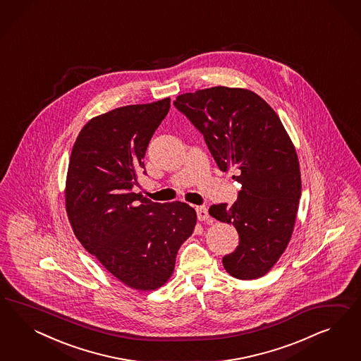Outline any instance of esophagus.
Returning a JSON list of instances; mask_svg holds the SVG:
<instances>
[{
    "label": "esophagus",
    "mask_w": 361,
    "mask_h": 361,
    "mask_svg": "<svg viewBox=\"0 0 361 361\" xmlns=\"http://www.w3.org/2000/svg\"><path fill=\"white\" fill-rule=\"evenodd\" d=\"M196 212L197 219H200V221H207V219H209V213L207 207H197Z\"/></svg>",
    "instance_id": "1"
}]
</instances>
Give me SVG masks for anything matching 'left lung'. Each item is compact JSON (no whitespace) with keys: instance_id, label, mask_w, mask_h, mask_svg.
<instances>
[{"instance_id":"left-lung-1","label":"left lung","mask_w":361,"mask_h":361,"mask_svg":"<svg viewBox=\"0 0 361 361\" xmlns=\"http://www.w3.org/2000/svg\"><path fill=\"white\" fill-rule=\"evenodd\" d=\"M173 104L204 135L219 169L234 168L242 185L231 207L209 208L240 235L237 249L222 258L225 270L238 279L261 278L283 254L295 225L302 181L294 144L275 111L245 88L198 90Z\"/></svg>"}]
</instances>
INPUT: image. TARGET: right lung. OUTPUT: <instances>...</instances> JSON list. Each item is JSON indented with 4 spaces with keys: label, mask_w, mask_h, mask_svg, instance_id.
Segmentation results:
<instances>
[{
    "label": "right lung",
    "mask_w": 361,
    "mask_h": 361,
    "mask_svg": "<svg viewBox=\"0 0 361 361\" xmlns=\"http://www.w3.org/2000/svg\"><path fill=\"white\" fill-rule=\"evenodd\" d=\"M169 107L165 98L92 118L78 135L66 180V212L79 242L115 278L142 291L171 278L196 226V210L185 202L159 204L132 190Z\"/></svg>",
    "instance_id": "1"
}]
</instances>
